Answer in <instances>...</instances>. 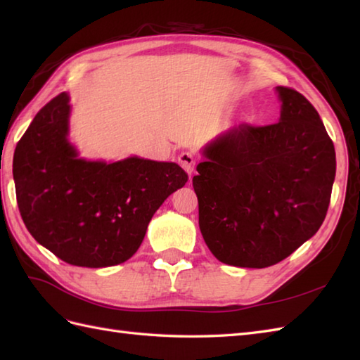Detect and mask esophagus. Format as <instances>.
Here are the masks:
<instances>
[{"mask_svg":"<svg viewBox=\"0 0 360 360\" xmlns=\"http://www.w3.org/2000/svg\"><path fill=\"white\" fill-rule=\"evenodd\" d=\"M178 160H179L181 167L184 168V170H186L190 176H192V173L195 172V164H196V159H195V156L192 155V153H188V151L181 153Z\"/></svg>","mask_w":360,"mask_h":360,"instance_id":"1","label":"esophagus"}]
</instances>
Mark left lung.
<instances>
[{"mask_svg": "<svg viewBox=\"0 0 360 360\" xmlns=\"http://www.w3.org/2000/svg\"><path fill=\"white\" fill-rule=\"evenodd\" d=\"M280 120L240 124L204 150L193 188L200 229L221 263L267 267L289 257L326 217L335 151L317 110L277 86Z\"/></svg>", "mask_w": 360, "mask_h": 360, "instance_id": "1", "label": "left lung"}]
</instances>
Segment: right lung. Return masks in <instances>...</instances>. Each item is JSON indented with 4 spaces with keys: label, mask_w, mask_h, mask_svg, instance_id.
I'll return each instance as SVG.
<instances>
[{
    "label": "right lung",
    "mask_w": 360,
    "mask_h": 360,
    "mask_svg": "<svg viewBox=\"0 0 360 360\" xmlns=\"http://www.w3.org/2000/svg\"><path fill=\"white\" fill-rule=\"evenodd\" d=\"M70 96L53 97L17 143L13 181L27 231L63 262L106 267L131 258L155 212L187 173L174 162L85 160L68 141Z\"/></svg>",
    "instance_id": "right-lung-1"
}]
</instances>
